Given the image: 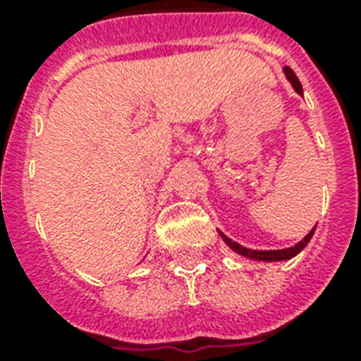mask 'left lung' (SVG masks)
Returning <instances> with one entry per match:
<instances>
[{
	"mask_svg": "<svg viewBox=\"0 0 361 361\" xmlns=\"http://www.w3.org/2000/svg\"><path fill=\"white\" fill-rule=\"evenodd\" d=\"M285 75H286V78L290 80L292 86H294V90H296V92L300 93V95H302L303 90H302V84H300V80H298L296 73H294V71H292L290 67H285ZM219 234H221V238H223V240H225L226 243H228V247H232V249H234V251H236L238 255H243V257L252 258V260H266V262H277V260H286V258L296 257L298 252L302 251L303 247H305L309 243V240L313 238L314 228L311 232H309L307 236L303 238L302 241H298V243L294 247H286V249H277V251H252V249L241 247L240 243H236V241L228 240V238H226L225 234H223V232H219Z\"/></svg>",
	"mask_w": 361,
	"mask_h": 361,
	"instance_id": "obj_1",
	"label": "left lung"
}]
</instances>
